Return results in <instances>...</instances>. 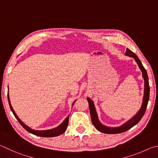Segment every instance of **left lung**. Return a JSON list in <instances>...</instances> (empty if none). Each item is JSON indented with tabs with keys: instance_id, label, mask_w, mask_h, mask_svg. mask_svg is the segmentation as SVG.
Returning <instances> with one entry per match:
<instances>
[{
	"instance_id": "left-lung-1",
	"label": "left lung",
	"mask_w": 158,
	"mask_h": 158,
	"mask_svg": "<svg viewBox=\"0 0 158 158\" xmlns=\"http://www.w3.org/2000/svg\"><path fill=\"white\" fill-rule=\"evenodd\" d=\"M125 55L133 57L136 60V62L137 63L139 67L141 69V72H142V76L144 79V95L143 98V103L141 105V107L139 111L135 115V116L132 118L130 120H129L127 123H125L123 125H122L121 126L118 127H106L105 125H104L101 123L100 121L98 120L97 112L95 111V108L93 104V102L90 100V98H87V100L89 102V109H90V116H91V121L93 125L98 131H100L101 132L105 133V134H118L124 132L125 131L130 130V128H132L133 126H135L136 124H137L140 121L141 118L145 114V111L146 110L147 105H148V102L149 100V95H150V87H149V83H148V74H147V72L146 69L144 68L142 63H141V60L139 59V58L135 53L132 52V51L130 50L129 49H127L126 53Z\"/></svg>"
}]
</instances>
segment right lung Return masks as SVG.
Here are the masks:
<instances>
[{
  "label": "right lung",
  "mask_w": 158,
  "mask_h": 158,
  "mask_svg": "<svg viewBox=\"0 0 158 158\" xmlns=\"http://www.w3.org/2000/svg\"><path fill=\"white\" fill-rule=\"evenodd\" d=\"M7 99H8V102H9V105L11 109V111H12L13 114L15 116L16 118L17 119V121L19 123L21 124V126H22L26 130H27L28 132H30L33 135H35L36 136H39V137H57L58 135H60L65 132V131L66 130L67 127H68V123H69V116L66 118L64 120V121L61 123L60 125H58L57 127L53 128V129H51V130H34L31 129L30 127H28L27 125H26L23 123L21 121V120L19 118L18 116H17V114H15V112L14 111V109H12V106H11V103H10V98H9V94H7ZM75 102H74L73 105L74 104Z\"/></svg>",
  "instance_id": "obj_1"
}]
</instances>
